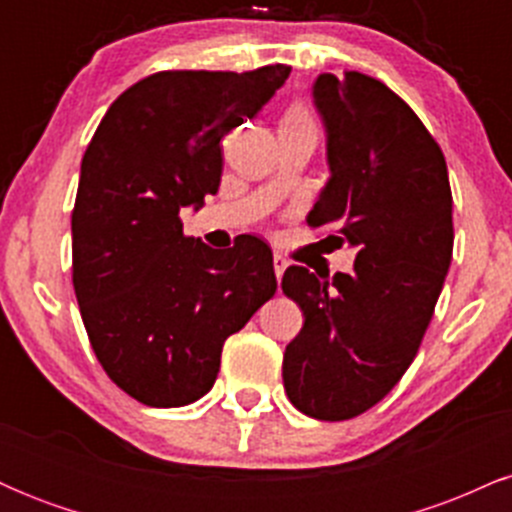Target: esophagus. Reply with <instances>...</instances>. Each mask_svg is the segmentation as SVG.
<instances>
[{
	"mask_svg": "<svg viewBox=\"0 0 512 512\" xmlns=\"http://www.w3.org/2000/svg\"><path fill=\"white\" fill-rule=\"evenodd\" d=\"M286 267H289V260H286L284 255H279V252H276V255H274V274H276V279H281V274L286 272Z\"/></svg>",
	"mask_w": 512,
	"mask_h": 512,
	"instance_id": "obj_1",
	"label": "esophagus"
}]
</instances>
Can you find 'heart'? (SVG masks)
I'll return each instance as SVG.
<instances>
[{
	"label": "heart",
	"mask_w": 512,
	"mask_h": 512,
	"mask_svg": "<svg viewBox=\"0 0 512 512\" xmlns=\"http://www.w3.org/2000/svg\"><path fill=\"white\" fill-rule=\"evenodd\" d=\"M281 122H291V125H308V127H315L313 115H310L308 110L303 108V105H291V108L286 110L284 120H281Z\"/></svg>",
	"instance_id": "obj_1"
}]
</instances>
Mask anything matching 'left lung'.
Masks as SVG:
<instances>
[{"label":"left lung","mask_w":512,"mask_h":512,"mask_svg":"<svg viewBox=\"0 0 512 512\" xmlns=\"http://www.w3.org/2000/svg\"><path fill=\"white\" fill-rule=\"evenodd\" d=\"M313 96L332 178L308 226L354 245L356 262L351 274L284 272L281 289L305 317L284 387L303 414L346 421L375 407L419 351L452 260V192L438 142L383 81L320 74Z\"/></svg>","instance_id":"1"}]
</instances>
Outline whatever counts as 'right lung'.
I'll list each match as a JSON object with an SVG mask.
<instances>
[{
	"label": "right lung",
	"mask_w": 512,
	"mask_h": 512,
	"mask_svg": "<svg viewBox=\"0 0 512 512\" xmlns=\"http://www.w3.org/2000/svg\"><path fill=\"white\" fill-rule=\"evenodd\" d=\"M291 67L178 69L129 86L86 146L72 211V281L108 378L146 407H185L214 385L223 342L274 296L272 250H211L180 209L221 182V139L255 117Z\"/></svg>",
	"instance_id": "1"
}]
</instances>
